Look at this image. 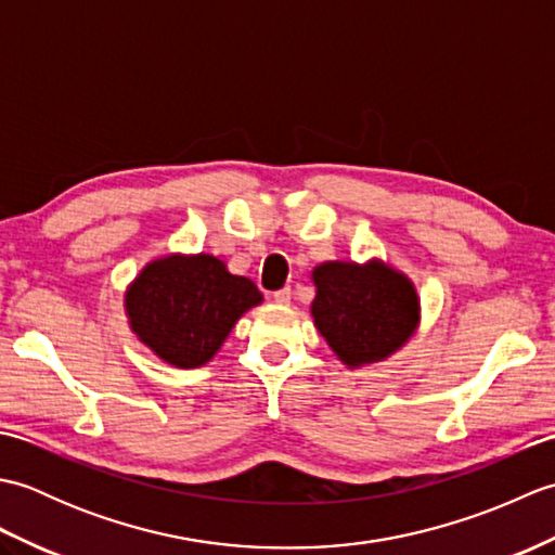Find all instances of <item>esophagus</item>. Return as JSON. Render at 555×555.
Returning <instances> with one entry per match:
<instances>
[{
  "instance_id": "1",
  "label": "esophagus",
  "mask_w": 555,
  "mask_h": 555,
  "mask_svg": "<svg viewBox=\"0 0 555 555\" xmlns=\"http://www.w3.org/2000/svg\"><path fill=\"white\" fill-rule=\"evenodd\" d=\"M274 302H279V305H288V302H291V288L286 286V288L276 291V293H274Z\"/></svg>"
}]
</instances>
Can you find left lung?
Instances as JSON below:
<instances>
[{
	"label": "left lung",
	"mask_w": 555,
	"mask_h": 555,
	"mask_svg": "<svg viewBox=\"0 0 555 555\" xmlns=\"http://www.w3.org/2000/svg\"><path fill=\"white\" fill-rule=\"evenodd\" d=\"M314 326L350 370L386 360L420 324V298L412 281L370 259L367 264L324 262L314 267Z\"/></svg>",
	"instance_id": "8db88e82"
}]
</instances>
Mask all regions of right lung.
Segmentation results:
<instances>
[{
	"mask_svg": "<svg viewBox=\"0 0 555 555\" xmlns=\"http://www.w3.org/2000/svg\"><path fill=\"white\" fill-rule=\"evenodd\" d=\"M262 302L250 279L235 276L215 255L152 259L126 291L133 334L164 362L203 367L241 317Z\"/></svg>",
	"mask_w": 555,
	"mask_h": 555,
	"instance_id": "1",
	"label": "right lung"
}]
</instances>
